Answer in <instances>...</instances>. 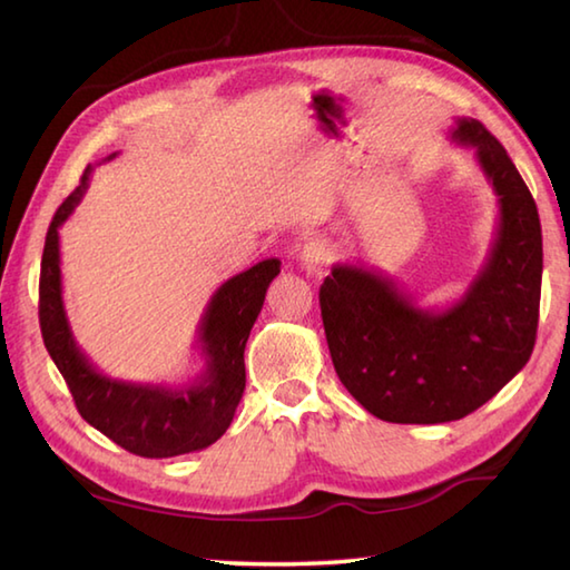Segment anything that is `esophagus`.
<instances>
[{
	"label": "esophagus",
	"instance_id": "34e87169",
	"mask_svg": "<svg viewBox=\"0 0 570 570\" xmlns=\"http://www.w3.org/2000/svg\"><path fill=\"white\" fill-rule=\"evenodd\" d=\"M334 262V254H331L328 246L324 242H308L302 252V268L306 274L321 276L326 274V268Z\"/></svg>",
	"mask_w": 570,
	"mask_h": 570
}]
</instances>
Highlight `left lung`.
I'll use <instances>...</instances> for the list:
<instances>
[{"instance_id": "left-lung-1", "label": "left lung", "mask_w": 570, "mask_h": 570, "mask_svg": "<svg viewBox=\"0 0 570 570\" xmlns=\"http://www.w3.org/2000/svg\"><path fill=\"white\" fill-rule=\"evenodd\" d=\"M451 139L473 149L499 202L489 256L459 302L423 308L358 264H336L318 292L341 384L381 421L469 416L529 364L535 344L543 239L533 196L481 121L459 117Z\"/></svg>"}]
</instances>
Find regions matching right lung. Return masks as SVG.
<instances>
[{
	"mask_svg": "<svg viewBox=\"0 0 570 570\" xmlns=\"http://www.w3.org/2000/svg\"><path fill=\"white\" fill-rule=\"evenodd\" d=\"M111 154L107 159H114ZM91 167L59 206L49 224L39 274V326L41 338L59 374L75 396L89 426L105 433L117 446L144 459H171L202 451L219 441L239 406L246 386L244 348L262 312L266 288L282 272L278 258H266L232 276L216 288L196 331L204 368L189 384H134L119 381L91 364L71 334L65 298H61L59 226L81 202Z\"/></svg>",
	"mask_w": 570,
	"mask_h": 570,
	"instance_id": "right-lung-1",
	"label": "right lung"
}]
</instances>
